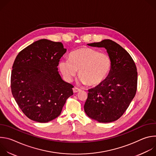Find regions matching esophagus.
Wrapping results in <instances>:
<instances>
[{
  "instance_id": "1",
  "label": "esophagus",
  "mask_w": 156,
  "mask_h": 156,
  "mask_svg": "<svg viewBox=\"0 0 156 156\" xmlns=\"http://www.w3.org/2000/svg\"><path fill=\"white\" fill-rule=\"evenodd\" d=\"M81 91L80 89H79V88L76 87H75L74 88H73V91L74 93H78V92H79V91Z\"/></svg>"
}]
</instances>
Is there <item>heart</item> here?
Wrapping results in <instances>:
<instances>
[{
    "label": "heart",
    "mask_w": 156,
    "mask_h": 156,
    "mask_svg": "<svg viewBox=\"0 0 156 156\" xmlns=\"http://www.w3.org/2000/svg\"><path fill=\"white\" fill-rule=\"evenodd\" d=\"M111 64V58L107 54L90 48H82L72 52L69 59H62L58 67L66 81H72L79 69V80L81 83L96 85L107 76Z\"/></svg>",
    "instance_id": "b5f03b06"
}]
</instances>
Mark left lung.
<instances>
[{
    "instance_id": "1",
    "label": "left lung",
    "mask_w": 156,
    "mask_h": 156,
    "mask_svg": "<svg viewBox=\"0 0 156 156\" xmlns=\"http://www.w3.org/2000/svg\"><path fill=\"white\" fill-rule=\"evenodd\" d=\"M87 45L104 48L112 64L107 77L88 90L84 112L99 122L115 121L122 116L136 94L138 73L135 63L125 49L110 39Z\"/></svg>"
}]
</instances>
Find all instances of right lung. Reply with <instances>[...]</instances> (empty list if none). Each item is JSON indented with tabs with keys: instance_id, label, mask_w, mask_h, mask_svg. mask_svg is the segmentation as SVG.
<instances>
[{
	"instance_id": "1",
	"label": "right lung",
	"mask_w": 156,
	"mask_h": 156,
	"mask_svg": "<svg viewBox=\"0 0 156 156\" xmlns=\"http://www.w3.org/2000/svg\"><path fill=\"white\" fill-rule=\"evenodd\" d=\"M66 51L62 42L42 39L17 55L11 74L12 93L30 119L39 123L54 120L73 94V86L64 81L58 72Z\"/></svg>"
}]
</instances>
